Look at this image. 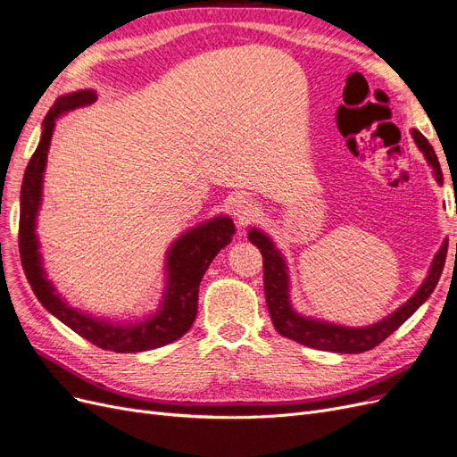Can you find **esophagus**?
I'll use <instances>...</instances> for the list:
<instances>
[{
	"label": "esophagus",
	"instance_id": "34e87169",
	"mask_svg": "<svg viewBox=\"0 0 457 457\" xmlns=\"http://www.w3.org/2000/svg\"><path fill=\"white\" fill-rule=\"evenodd\" d=\"M257 200H254L253 196L249 195H236L232 200H230V210L234 213V217H238V221L244 225L247 223L249 219L254 217V213H257Z\"/></svg>",
	"mask_w": 457,
	"mask_h": 457
}]
</instances>
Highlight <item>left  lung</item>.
Returning <instances> with one entry per match:
<instances>
[{
	"label": "left lung",
	"instance_id": "obj_1",
	"mask_svg": "<svg viewBox=\"0 0 457 457\" xmlns=\"http://www.w3.org/2000/svg\"><path fill=\"white\" fill-rule=\"evenodd\" d=\"M411 135L414 138V144L418 145V150L424 154L428 165L431 167L435 181L439 186H443V170L439 165V159L435 155V150L431 148V144L418 129H411ZM247 238L262 253L266 305L276 330L292 341L312 346V349L328 351V353H343V354L366 353L373 349V346H377L380 341H385L390 334H394L435 290L445 268L446 249H448V240H445L441 249L436 251V254L433 257L428 278L403 305H399L394 313H390L388 317H385L375 324L353 328V326H341V324H334V322L305 317L298 313L290 302V279H288V268H287L283 253L276 247V244H273L270 236L257 227L249 228Z\"/></svg>",
	"mask_w": 457,
	"mask_h": 457
}]
</instances>
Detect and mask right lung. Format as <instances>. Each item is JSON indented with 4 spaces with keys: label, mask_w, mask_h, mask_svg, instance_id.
<instances>
[{
    "label": "right lung",
    "mask_w": 457,
    "mask_h": 457,
    "mask_svg": "<svg viewBox=\"0 0 457 457\" xmlns=\"http://www.w3.org/2000/svg\"><path fill=\"white\" fill-rule=\"evenodd\" d=\"M97 101L96 89H79L62 96L43 120L41 140L33 152L21 189V227L18 247L26 278L35 296L72 332H77L99 349L112 353H142L159 349L184 336L195 322L198 307V287L215 254L227 247L236 232L228 215H215L179 234L165 257V290L159 307L152 315L137 320H111L89 315L79 307H71L56 287L46 278L41 244L37 236V215L43 204V181L50 140L56 120L75 108Z\"/></svg>",
    "instance_id": "obj_1"
}]
</instances>
